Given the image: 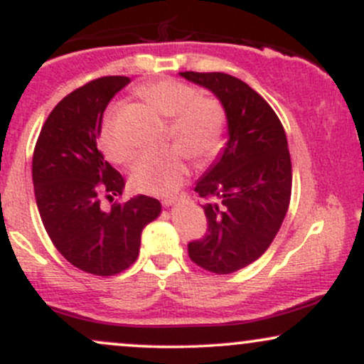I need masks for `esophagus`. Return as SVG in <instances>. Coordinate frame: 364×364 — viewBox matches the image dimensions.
I'll use <instances>...</instances> for the list:
<instances>
[{"instance_id": "esophagus-1", "label": "esophagus", "mask_w": 364, "mask_h": 364, "mask_svg": "<svg viewBox=\"0 0 364 364\" xmlns=\"http://www.w3.org/2000/svg\"><path fill=\"white\" fill-rule=\"evenodd\" d=\"M176 202H178V198H164V200H162V205L171 207V205H174Z\"/></svg>"}]
</instances>
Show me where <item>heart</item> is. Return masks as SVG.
Returning a JSON list of instances; mask_svg holds the SVG:
<instances>
[{
    "instance_id": "b5f03b06",
    "label": "heart",
    "mask_w": 364,
    "mask_h": 364,
    "mask_svg": "<svg viewBox=\"0 0 364 364\" xmlns=\"http://www.w3.org/2000/svg\"><path fill=\"white\" fill-rule=\"evenodd\" d=\"M157 112L169 119L168 140L178 149L145 154L129 173V183L141 193L166 196L174 193L188 176L186 154L191 161L207 162L214 159L225 141L228 118L217 99L198 95L193 87L174 78L145 83L139 89ZM101 147L114 164H127L135 156V149L124 140L119 129V109L109 107L99 132Z\"/></svg>"
}]
</instances>
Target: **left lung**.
I'll list each match as a JSON object with an SVG mask.
<instances>
[{"mask_svg":"<svg viewBox=\"0 0 364 364\" xmlns=\"http://www.w3.org/2000/svg\"><path fill=\"white\" fill-rule=\"evenodd\" d=\"M212 90L228 118L223 156L196 183L205 200V236L188 243L191 262L232 274L262 257L281 229L291 200L292 168L286 132L269 102L232 75L183 72Z\"/></svg>","mask_w":364,"mask_h":364,"instance_id":"1","label":"left lung"}]
</instances>
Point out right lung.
Returning <instances> with one entry per match:
<instances>
[{
  "label": "right lung",
  "instance_id": "right-lung-1",
  "mask_svg": "<svg viewBox=\"0 0 364 364\" xmlns=\"http://www.w3.org/2000/svg\"><path fill=\"white\" fill-rule=\"evenodd\" d=\"M128 77H101L56 104L37 139L32 181L41 219L53 245L73 267L94 275L127 270L140 252L144 228L161 202L139 195L104 210L123 193L124 179L97 149L104 109Z\"/></svg>",
  "mask_w": 364,
  "mask_h": 364
}]
</instances>
